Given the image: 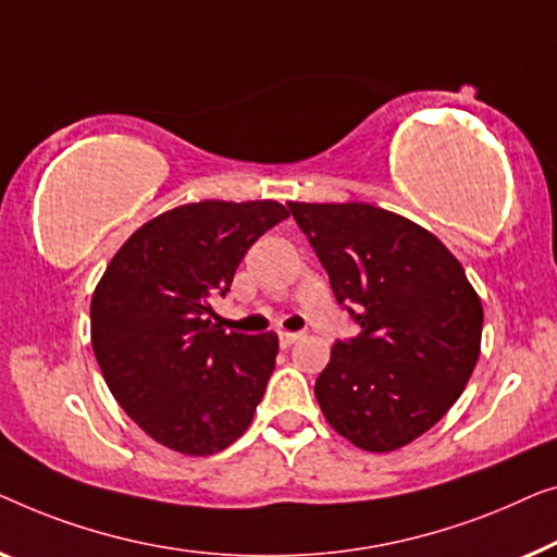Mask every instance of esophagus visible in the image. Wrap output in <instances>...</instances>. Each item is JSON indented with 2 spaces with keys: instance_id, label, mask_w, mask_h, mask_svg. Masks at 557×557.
I'll list each match as a JSON object with an SVG mask.
<instances>
[{
  "instance_id": "esophagus-1",
  "label": "esophagus",
  "mask_w": 557,
  "mask_h": 557,
  "mask_svg": "<svg viewBox=\"0 0 557 557\" xmlns=\"http://www.w3.org/2000/svg\"><path fill=\"white\" fill-rule=\"evenodd\" d=\"M295 341H300V333H289V331H282V333H280V343H282V348L293 346Z\"/></svg>"
}]
</instances>
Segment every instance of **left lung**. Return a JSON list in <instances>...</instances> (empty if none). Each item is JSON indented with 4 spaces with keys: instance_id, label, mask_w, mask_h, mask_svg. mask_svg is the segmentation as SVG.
<instances>
[{
    "instance_id": "left-lung-1",
    "label": "left lung",
    "mask_w": 557,
    "mask_h": 557,
    "mask_svg": "<svg viewBox=\"0 0 557 557\" xmlns=\"http://www.w3.org/2000/svg\"><path fill=\"white\" fill-rule=\"evenodd\" d=\"M360 333L315 381L327 424L366 451L429 432L465 391L482 348V300L432 232L363 201H287Z\"/></svg>"
}]
</instances>
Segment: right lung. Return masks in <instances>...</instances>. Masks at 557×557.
Returning <instances> with one entry per match:
<instances>
[{
    "mask_svg": "<svg viewBox=\"0 0 557 557\" xmlns=\"http://www.w3.org/2000/svg\"><path fill=\"white\" fill-rule=\"evenodd\" d=\"M287 216L272 199L182 203L138 226L108 262L90 300L92 354L115 401L153 442L207 457L252 424L277 333H224L211 323V297Z\"/></svg>",
    "mask_w": 557,
    "mask_h": 557,
    "instance_id": "obj_1",
    "label": "right lung"
}]
</instances>
